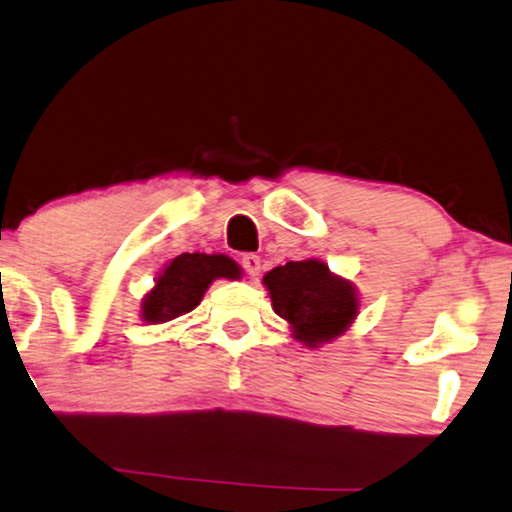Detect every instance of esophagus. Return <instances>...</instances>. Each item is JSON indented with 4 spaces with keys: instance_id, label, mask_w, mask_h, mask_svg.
I'll use <instances>...</instances> for the list:
<instances>
[{
    "instance_id": "obj_1",
    "label": "esophagus",
    "mask_w": 512,
    "mask_h": 512,
    "mask_svg": "<svg viewBox=\"0 0 512 512\" xmlns=\"http://www.w3.org/2000/svg\"><path fill=\"white\" fill-rule=\"evenodd\" d=\"M241 264H243V269H245V274H248L250 278H257L260 276V269H262V260L257 255H243V260H241Z\"/></svg>"
}]
</instances>
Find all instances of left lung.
I'll list each match as a JSON object with an SVG mask.
<instances>
[{
	"label": "left lung",
	"instance_id": "1",
	"mask_svg": "<svg viewBox=\"0 0 512 512\" xmlns=\"http://www.w3.org/2000/svg\"><path fill=\"white\" fill-rule=\"evenodd\" d=\"M271 306L290 327V335L309 349L335 342L360 311L356 285L332 274L323 260L288 262L264 274Z\"/></svg>",
	"mask_w": 512,
	"mask_h": 512
}]
</instances>
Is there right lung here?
Segmentation results:
<instances>
[{
  "instance_id": "obj_1",
  "label": "right lung",
  "mask_w": 512,
  "mask_h": 512,
  "mask_svg": "<svg viewBox=\"0 0 512 512\" xmlns=\"http://www.w3.org/2000/svg\"><path fill=\"white\" fill-rule=\"evenodd\" d=\"M217 278L238 281L241 267L220 252H182L154 278V288L142 297L140 318L149 325H159L185 316L201 304L210 283Z\"/></svg>"
}]
</instances>
